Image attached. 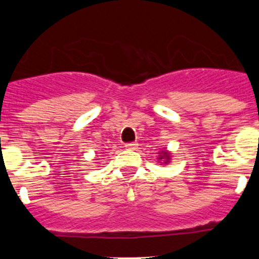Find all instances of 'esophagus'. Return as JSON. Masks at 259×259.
I'll use <instances>...</instances> for the list:
<instances>
[{
  "label": "esophagus",
  "instance_id": "esophagus-1",
  "mask_svg": "<svg viewBox=\"0 0 259 259\" xmlns=\"http://www.w3.org/2000/svg\"><path fill=\"white\" fill-rule=\"evenodd\" d=\"M125 148L129 149V150H135L138 148V144L137 143H127V144H125Z\"/></svg>",
  "mask_w": 259,
  "mask_h": 259
}]
</instances>
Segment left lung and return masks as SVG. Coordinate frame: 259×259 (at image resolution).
Returning <instances> with one entry per match:
<instances>
[{
	"label": "left lung",
	"mask_w": 259,
	"mask_h": 259,
	"mask_svg": "<svg viewBox=\"0 0 259 259\" xmlns=\"http://www.w3.org/2000/svg\"><path fill=\"white\" fill-rule=\"evenodd\" d=\"M169 158H170V156H169V154L166 153V151H163V155L159 156V159H165V161H164V163H168Z\"/></svg>",
	"instance_id": "1"
}]
</instances>
